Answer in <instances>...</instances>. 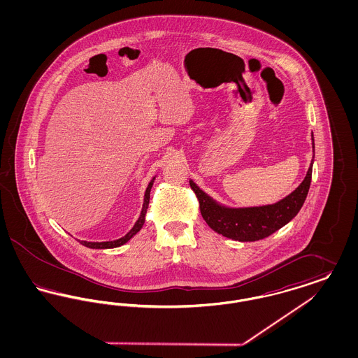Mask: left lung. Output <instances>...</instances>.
I'll return each instance as SVG.
<instances>
[{
    "label": "left lung",
    "instance_id": "8db88e82",
    "mask_svg": "<svg viewBox=\"0 0 358 358\" xmlns=\"http://www.w3.org/2000/svg\"><path fill=\"white\" fill-rule=\"evenodd\" d=\"M314 149V138H313ZM313 162L302 184L279 203L254 208H227L217 204L208 194L189 181L200 204V212L206 224L225 238L238 241H256L273 235L275 231L291 222L306 200L311 182Z\"/></svg>",
    "mask_w": 358,
    "mask_h": 358
}]
</instances>
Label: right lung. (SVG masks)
Segmentation results:
<instances>
[{
	"instance_id": "add662e5",
	"label": "right lung",
	"mask_w": 358,
	"mask_h": 358,
	"mask_svg": "<svg viewBox=\"0 0 358 358\" xmlns=\"http://www.w3.org/2000/svg\"><path fill=\"white\" fill-rule=\"evenodd\" d=\"M154 178L149 182L148 189H146V193H145V200H143V206H142V212H141V216L139 219L136 220L134 227L130 229V232L127 235H124L123 238H118V240H114V241H103V243H91V241H80V244H83L88 248H98V250H102V248H115V247H120L122 244L127 243L130 238H133L136 235V232L141 231V228L143 227L145 224V217H146V212H148V208H149V200H150V189L153 187Z\"/></svg>"
}]
</instances>
